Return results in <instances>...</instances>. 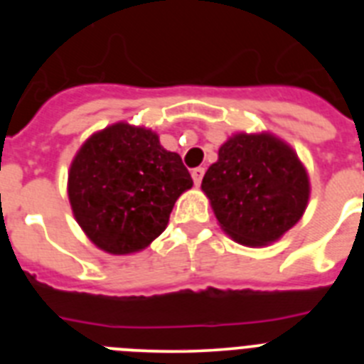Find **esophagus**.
Returning a JSON list of instances; mask_svg holds the SVG:
<instances>
[{
    "label": "esophagus",
    "instance_id": "obj_1",
    "mask_svg": "<svg viewBox=\"0 0 364 364\" xmlns=\"http://www.w3.org/2000/svg\"><path fill=\"white\" fill-rule=\"evenodd\" d=\"M204 173H205V169L204 167H195V169H193L191 171V176H193V182H195V184H200L202 182V176H204Z\"/></svg>",
    "mask_w": 364,
    "mask_h": 364
}]
</instances>
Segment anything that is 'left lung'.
Listing matches in <instances>:
<instances>
[{"label":"left lung","instance_id":"obj_1","mask_svg":"<svg viewBox=\"0 0 364 364\" xmlns=\"http://www.w3.org/2000/svg\"><path fill=\"white\" fill-rule=\"evenodd\" d=\"M222 230L246 246H264L297 224L310 182L297 154L272 134H235L202 178Z\"/></svg>","mask_w":364,"mask_h":364}]
</instances>
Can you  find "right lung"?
Wrapping results in <instances>:
<instances>
[{
    "label": "right lung",
    "instance_id": "obj_1",
    "mask_svg": "<svg viewBox=\"0 0 364 364\" xmlns=\"http://www.w3.org/2000/svg\"><path fill=\"white\" fill-rule=\"evenodd\" d=\"M191 186L180 154L164 149L156 134L114 124L92 134L73 160L69 200L96 246L125 255L166 230L176 198Z\"/></svg>",
    "mask_w": 364,
    "mask_h": 364
}]
</instances>
